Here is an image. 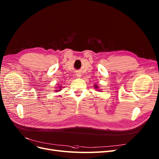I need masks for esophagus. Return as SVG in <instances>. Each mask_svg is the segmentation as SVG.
Returning <instances> with one entry per match:
<instances>
[{"label": "esophagus", "instance_id": "obj_1", "mask_svg": "<svg viewBox=\"0 0 159 159\" xmlns=\"http://www.w3.org/2000/svg\"><path fill=\"white\" fill-rule=\"evenodd\" d=\"M77 76H78V78H80V76H81V74H77Z\"/></svg>", "mask_w": 159, "mask_h": 159}]
</instances>
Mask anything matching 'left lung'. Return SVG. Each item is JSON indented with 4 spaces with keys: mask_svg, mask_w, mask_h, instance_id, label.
I'll list each match as a JSON object with an SVG mask.
<instances>
[{
    "mask_svg": "<svg viewBox=\"0 0 159 159\" xmlns=\"http://www.w3.org/2000/svg\"><path fill=\"white\" fill-rule=\"evenodd\" d=\"M95 89H97V88H98V87H97V85H95Z\"/></svg>",
    "mask_w": 159,
    "mask_h": 159,
    "instance_id": "8db88e82",
    "label": "left lung"
}]
</instances>
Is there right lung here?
Instances as JSON below:
<instances>
[{
	"label": "right lung",
	"mask_w": 159,
	"mask_h": 159,
	"mask_svg": "<svg viewBox=\"0 0 159 159\" xmlns=\"http://www.w3.org/2000/svg\"><path fill=\"white\" fill-rule=\"evenodd\" d=\"M59 88H60V89H61V87H59ZM56 91H57V90H56Z\"/></svg>",
	"instance_id": "right-lung-1"
}]
</instances>
